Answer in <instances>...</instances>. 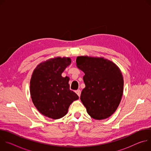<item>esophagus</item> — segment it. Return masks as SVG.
<instances>
[{
	"label": "esophagus",
	"instance_id": "esophagus-1",
	"mask_svg": "<svg viewBox=\"0 0 151 151\" xmlns=\"http://www.w3.org/2000/svg\"><path fill=\"white\" fill-rule=\"evenodd\" d=\"M75 92H76V93L77 94V95H78L79 97H80V96H81V90H76Z\"/></svg>",
	"mask_w": 151,
	"mask_h": 151
}]
</instances>
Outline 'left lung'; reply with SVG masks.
<instances>
[{"label":"left lung","instance_id":"1","mask_svg":"<svg viewBox=\"0 0 151 151\" xmlns=\"http://www.w3.org/2000/svg\"><path fill=\"white\" fill-rule=\"evenodd\" d=\"M76 66L84 72L85 87L81 100L88 115L95 119L110 117L121 102L124 79L116 64L103 57L79 56Z\"/></svg>","mask_w":151,"mask_h":151}]
</instances>
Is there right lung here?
<instances>
[{
	"label": "right lung",
	"mask_w": 151,
	"mask_h": 151,
	"mask_svg": "<svg viewBox=\"0 0 151 151\" xmlns=\"http://www.w3.org/2000/svg\"><path fill=\"white\" fill-rule=\"evenodd\" d=\"M71 63L69 57H57L42 61L35 69L30 82L32 101L39 112L54 119L65 116L78 96L70 90L69 78L62 73Z\"/></svg>",
	"instance_id": "right-lung-1"
}]
</instances>
